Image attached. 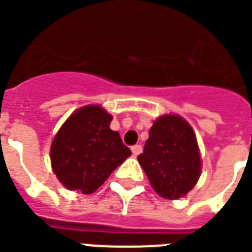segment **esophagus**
Wrapping results in <instances>:
<instances>
[{
  "label": "esophagus",
  "instance_id": "34e87169",
  "mask_svg": "<svg viewBox=\"0 0 252 252\" xmlns=\"http://www.w3.org/2000/svg\"><path fill=\"white\" fill-rule=\"evenodd\" d=\"M131 150H132L133 156L140 155V153H142V145H135V146H132V148H131Z\"/></svg>",
  "mask_w": 252,
  "mask_h": 252
}]
</instances>
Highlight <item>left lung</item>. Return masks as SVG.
<instances>
[{
    "instance_id": "1",
    "label": "left lung",
    "mask_w": 252,
    "mask_h": 252,
    "mask_svg": "<svg viewBox=\"0 0 252 252\" xmlns=\"http://www.w3.org/2000/svg\"><path fill=\"white\" fill-rule=\"evenodd\" d=\"M138 161L156 193L168 200L184 197L201 174L194 131L176 114H165L153 123Z\"/></svg>"
}]
</instances>
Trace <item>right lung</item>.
<instances>
[{
    "label": "right lung",
    "instance_id": "right-lung-1",
    "mask_svg": "<svg viewBox=\"0 0 252 252\" xmlns=\"http://www.w3.org/2000/svg\"><path fill=\"white\" fill-rule=\"evenodd\" d=\"M112 114L88 104L68 117L51 145L56 178L68 190L91 194L131 156L117 131L110 129Z\"/></svg>",
    "mask_w": 252,
    "mask_h": 252
}]
</instances>
